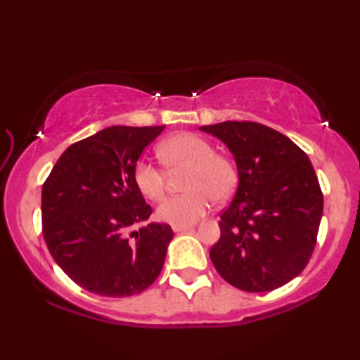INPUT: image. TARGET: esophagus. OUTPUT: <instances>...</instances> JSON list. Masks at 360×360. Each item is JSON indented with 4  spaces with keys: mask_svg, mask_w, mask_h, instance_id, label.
<instances>
[{
    "mask_svg": "<svg viewBox=\"0 0 360 360\" xmlns=\"http://www.w3.org/2000/svg\"><path fill=\"white\" fill-rule=\"evenodd\" d=\"M193 225H173V231L174 233H179V231H187L192 230Z\"/></svg>",
    "mask_w": 360,
    "mask_h": 360,
    "instance_id": "obj_1",
    "label": "esophagus"
}]
</instances>
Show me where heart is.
<instances>
[{
    "label": "heart",
    "mask_w": 360,
    "mask_h": 360,
    "mask_svg": "<svg viewBox=\"0 0 360 360\" xmlns=\"http://www.w3.org/2000/svg\"><path fill=\"white\" fill-rule=\"evenodd\" d=\"M158 158L169 172L187 169L184 188L157 208V217L172 225H192L200 221L211 206V198L222 203L230 198L238 181L231 158L217 154L214 146L197 133H178L157 148ZM133 182L150 202L165 195L167 174L149 158H138L133 167Z\"/></svg>",
    "instance_id": "obj_1"
}]
</instances>
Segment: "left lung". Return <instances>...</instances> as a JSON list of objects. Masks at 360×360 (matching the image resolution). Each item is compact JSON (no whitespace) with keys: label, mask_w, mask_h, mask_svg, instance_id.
<instances>
[{"label":"left lung","mask_w":360,"mask_h":360,"mask_svg":"<svg viewBox=\"0 0 360 360\" xmlns=\"http://www.w3.org/2000/svg\"><path fill=\"white\" fill-rule=\"evenodd\" d=\"M200 130L227 144L238 187L221 214V238L210 257L229 284L268 292L308 265L324 208L307 154L283 133L257 122L227 120Z\"/></svg>","instance_id":"obj_1"}]
</instances>
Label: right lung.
<instances>
[{
    "mask_svg": "<svg viewBox=\"0 0 360 360\" xmlns=\"http://www.w3.org/2000/svg\"><path fill=\"white\" fill-rule=\"evenodd\" d=\"M165 129L108 127L71 144L42 184V235L57 265L103 297H130L160 275L173 230L152 222L133 182L144 148Z\"/></svg>",
    "mask_w": 360,
    "mask_h": 360,
    "instance_id": "add662e5",
    "label": "right lung"
}]
</instances>
